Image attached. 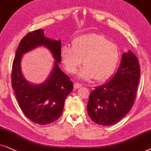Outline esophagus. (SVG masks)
I'll return each mask as SVG.
<instances>
[{"mask_svg":"<svg viewBox=\"0 0 151 151\" xmlns=\"http://www.w3.org/2000/svg\"><path fill=\"white\" fill-rule=\"evenodd\" d=\"M82 86V84H80L79 83H74V88L75 89H78L79 88H81Z\"/></svg>","mask_w":151,"mask_h":151,"instance_id":"esophagus-1","label":"esophagus"}]
</instances>
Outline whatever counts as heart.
<instances>
[{"instance_id": "1", "label": "heart", "mask_w": 151, "mask_h": 151, "mask_svg": "<svg viewBox=\"0 0 151 151\" xmlns=\"http://www.w3.org/2000/svg\"><path fill=\"white\" fill-rule=\"evenodd\" d=\"M60 57L70 74L75 73L82 63L84 66L79 72L80 79L94 78L97 81H104L115 70L120 59V50L115 43L104 36L89 33L74 39L72 47L63 46Z\"/></svg>"}]
</instances>
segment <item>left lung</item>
<instances>
[{
  "instance_id": "obj_1",
  "label": "left lung",
  "mask_w": 151,
  "mask_h": 151,
  "mask_svg": "<svg viewBox=\"0 0 151 151\" xmlns=\"http://www.w3.org/2000/svg\"><path fill=\"white\" fill-rule=\"evenodd\" d=\"M140 72L136 56L129 50L123 53L116 74L90 94L87 111L91 120L108 126L118 123L128 114L136 98Z\"/></svg>"
}]
</instances>
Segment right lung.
<instances>
[{
    "label": "right lung",
    "mask_w": 151,
    "mask_h": 151,
    "mask_svg": "<svg viewBox=\"0 0 151 151\" xmlns=\"http://www.w3.org/2000/svg\"><path fill=\"white\" fill-rule=\"evenodd\" d=\"M45 30L30 32L21 40L13 60L12 86L19 106L25 116L40 125L50 124L60 118L68 95L73 89L70 77L59 68L61 61V42L45 36ZM40 45L47 47L55 59L54 68L47 79L40 85H33L22 76V55Z\"/></svg>",
    "instance_id": "obj_1"
}]
</instances>
